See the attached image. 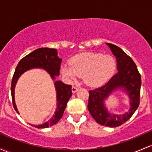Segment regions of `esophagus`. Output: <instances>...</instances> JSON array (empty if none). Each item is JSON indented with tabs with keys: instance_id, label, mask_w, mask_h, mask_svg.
Instances as JSON below:
<instances>
[{
	"instance_id": "obj_1",
	"label": "esophagus",
	"mask_w": 152,
	"mask_h": 152,
	"mask_svg": "<svg viewBox=\"0 0 152 152\" xmlns=\"http://www.w3.org/2000/svg\"><path fill=\"white\" fill-rule=\"evenodd\" d=\"M78 87L76 86H73L72 88H71V90H72V92L74 94L76 93V92L78 91Z\"/></svg>"
}]
</instances>
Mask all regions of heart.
<instances>
[{
  "mask_svg": "<svg viewBox=\"0 0 152 152\" xmlns=\"http://www.w3.org/2000/svg\"><path fill=\"white\" fill-rule=\"evenodd\" d=\"M116 61L112 56L100 53H83L74 56L70 65L61 67V73L69 79L83 76L88 86L97 87L106 83L114 74Z\"/></svg>",
  "mask_w": 152,
  "mask_h": 152,
  "instance_id": "heart-1",
  "label": "heart"
}]
</instances>
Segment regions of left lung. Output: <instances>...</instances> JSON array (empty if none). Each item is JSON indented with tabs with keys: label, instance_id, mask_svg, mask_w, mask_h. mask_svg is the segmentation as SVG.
Wrapping results in <instances>:
<instances>
[{
	"label": "left lung",
	"instance_id": "8db88e82",
	"mask_svg": "<svg viewBox=\"0 0 152 152\" xmlns=\"http://www.w3.org/2000/svg\"><path fill=\"white\" fill-rule=\"evenodd\" d=\"M107 45L116 58L118 72L104 86L89 91L88 109L99 124L116 127L129 119L139 107L142 79L132 58L117 46L109 43ZM118 88H124L127 92L130 98L131 108L124 115H110L104 106L103 102L111 93Z\"/></svg>",
	"mask_w": 152,
	"mask_h": 152
}]
</instances>
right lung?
<instances>
[{
  "instance_id": "obj_1",
  "label": "right lung",
  "mask_w": 152,
  "mask_h": 152,
  "mask_svg": "<svg viewBox=\"0 0 152 152\" xmlns=\"http://www.w3.org/2000/svg\"><path fill=\"white\" fill-rule=\"evenodd\" d=\"M61 61V59L58 56V52L56 49L41 48L28 54L19 61L18 66L15 68L14 74L12 78L11 87H10L13 106L18 114L19 113L15 104L14 88L17 80L20 77V75L28 69L39 67L48 71L52 78H54L56 76H58L60 74V66ZM55 86L57 92V100H58V106L55 115H53V117L49 121L43 124L34 126L36 128H48L56 124L63 116L68 101L72 95L71 85L65 84L62 81H58L55 82Z\"/></svg>"
}]
</instances>
